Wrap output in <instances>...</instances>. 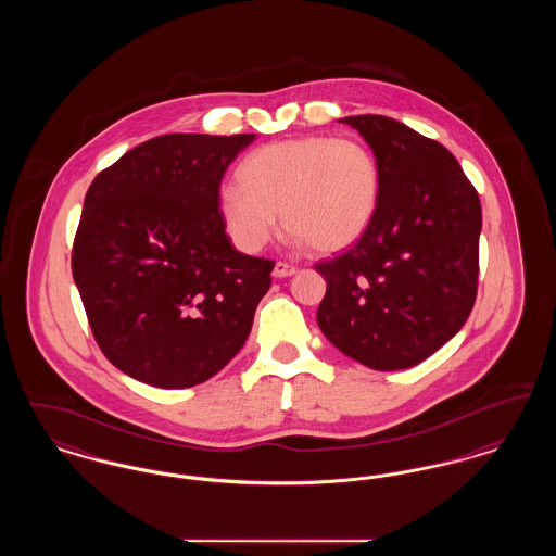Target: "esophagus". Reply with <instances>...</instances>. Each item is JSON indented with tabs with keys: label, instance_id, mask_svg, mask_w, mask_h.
<instances>
[{
	"label": "esophagus",
	"instance_id": "obj_1",
	"mask_svg": "<svg viewBox=\"0 0 556 556\" xmlns=\"http://www.w3.org/2000/svg\"><path fill=\"white\" fill-rule=\"evenodd\" d=\"M295 273H298V268L293 265H288V263H277L275 268H273V277L275 279H286V277L295 275Z\"/></svg>",
	"mask_w": 556,
	"mask_h": 556
}]
</instances>
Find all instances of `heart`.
Masks as SVG:
<instances>
[{
	"label": "heart",
	"mask_w": 556,
	"mask_h": 556,
	"mask_svg": "<svg viewBox=\"0 0 556 556\" xmlns=\"http://www.w3.org/2000/svg\"><path fill=\"white\" fill-rule=\"evenodd\" d=\"M242 187L223 186L216 208L243 252H261L283 227L323 256L369 231L379 204V166L352 137L304 135L256 148L238 168Z\"/></svg>",
	"instance_id": "heart-1"
}]
</instances>
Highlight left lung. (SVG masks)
<instances>
[{"instance_id": "1", "label": "left lung", "mask_w": 556, "mask_h": 556, "mask_svg": "<svg viewBox=\"0 0 556 556\" xmlns=\"http://www.w3.org/2000/svg\"><path fill=\"white\" fill-rule=\"evenodd\" d=\"M340 123L363 135L379 166L369 231L315 265L327 281L317 320L345 356L408 369L452 340L476 304L481 204L448 150L388 116Z\"/></svg>"}]
</instances>
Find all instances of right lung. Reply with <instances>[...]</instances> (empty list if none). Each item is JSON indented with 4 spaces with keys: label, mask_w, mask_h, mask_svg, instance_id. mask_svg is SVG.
<instances>
[{
    "label": "right lung",
    "mask_w": 556,
    "mask_h": 556,
    "mask_svg": "<svg viewBox=\"0 0 556 556\" xmlns=\"http://www.w3.org/2000/svg\"><path fill=\"white\" fill-rule=\"evenodd\" d=\"M243 135L154 137L87 189L73 277L108 361L154 388L198 386L245 344L275 263L238 252L220 179Z\"/></svg>",
    "instance_id": "right-lung-1"
}]
</instances>
